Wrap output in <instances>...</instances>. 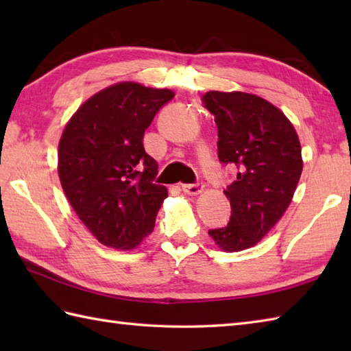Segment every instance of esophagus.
Instances as JSON below:
<instances>
[{
	"label": "esophagus",
	"mask_w": 351,
	"mask_h": 351,
	"mask_svg": "<svg viewBox=\"0 0 351 351\" xmlns=\"http://www.w3.org/2000/svg\"><path fill=\"white\" fill-rule=\"evenodd\" d=\"M182 190H184L185 195L196 196V195H200V193L204 191V185L202 184H184Z\"/></svg>",
	"instance_id": "esophagus-1"
}]
</instances>
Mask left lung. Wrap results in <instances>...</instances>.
I'll return each instance as SVG.
<instances>
[{
  "label": "left lung",
  "instance_id": "8db88e82",
  "mask_svg": "<svg viewBox=\"0 0 351 351\" xmlns=\"http://www.w3.org/2000/svg\"><path fill=\"white\" fill-rule=\"evenodd\" d=\"M204 106L215 116L219 160L237 169L225 190L230 220L208 234L219 249L241 252L288 210L303 169L300 140L289 119L258 95L213 90L204 95Z\"/></svg>",
  "mask_w": 351,
  "mask_h": 351
}]
</instances>
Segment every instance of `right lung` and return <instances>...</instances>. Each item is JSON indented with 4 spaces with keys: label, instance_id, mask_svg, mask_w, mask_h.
Here are the masks:
<instances>
[{
    "label": "right lung",
    "instance_id": "obj_1",
    "mask_svg": "<svg viewBox=\"0 0 351 351\" xmlns=\"http://www.w3.org/2000/svg\"><path fill=\"white\" fill-rule=\"evenodd\" d=\"M175 93L134 81L88 98L58 141V178L80 220L101 244L132 250L152 232L167 189L143 136Z\"/></svg>",
    "mask_w": 351,
    "mask_h": 351
}]
</instances>
